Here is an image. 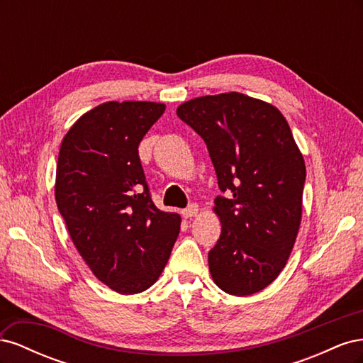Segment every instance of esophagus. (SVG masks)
I'll list each match as a JSON object with an SVG mask.
<instances>
[{
	"label": "esophagus",
	"instance_id": "1",
	"mask_svg": "<svg viewBox=\"0 0 363 363\" xmlns=\"http://www.w3.org/2000/svg\"><path fill=\"white\" fill-rule=\"evenodd\" d=\"M182 213H183L184 218H192V216H195L196 213H199V206H196V204H189L188 207L183 208Z\"/></svg>",
	"mask_w": 363,
	"mask_h": 363
}]
</instances>
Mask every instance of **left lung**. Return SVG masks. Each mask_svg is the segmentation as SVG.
Instances as JSON below:
<instances>
[{
	"label": "left lung",
	"mask_w": 363,
	"mask_h": 363,
	"mask_svg": "<svg viewBox=\"0 0 363 363\" xmlns=\"http://www.w3.org/2000/svg\"><path fill=\"white\" fill-rule=\"evenodd\" d=\"M177 115L206 142L223 195L212 279L230 295L265 289L284 268L301 223L306 167L286 119L239 92L186 101Z\"/></svg>",
	"instance_id": "left-lung-1"
}]
</instances>
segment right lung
I'll use <instances>...</instances> for the list:
<instances>
[{"label":"right lung","instance_id":"obj_1","mask_svg":"<svg viewBox=\"0 0 363 363\" xmlns=\"http://www.w3.org/2000/svg\"><path fill=\"white\" fill-rule=\"evenodd\" d=\"M164 104L108 101L84 113L63 138L56 203L87 267L119 294L148 289L180 232V216L151 200L138 147Z\"/></svg>","mask_w":363,"mask_h":363}]
</instances>
